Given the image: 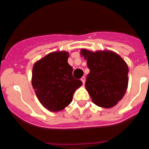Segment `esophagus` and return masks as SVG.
Wrapping results in <instances>:
<instances>
[{
	"label": "esophagus",
	"instance_id": "34e87169",
	"mask_svg": "<svg viewBox=\"0 0 149 149\" xmlns=\"http://www.w3.org/2000/svg\"><path fill=\"white\" fill-rule=\"evenodd\" d=\"M81 80V81H82L83 84H84V83H85V77H82Z\"/></svg>",
	"mask_w": 149,
	"mask_h": 149
}]
</instances>
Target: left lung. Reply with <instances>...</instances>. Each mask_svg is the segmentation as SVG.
Segmentation results:
<instances>
[{
  "label": "left lung",
  "instance_id": "1",
  "mask_svg": "<svg viewBox=\"0 0 149 149\" xmlns=\"http://www.w3.org/2000/svg\"><path fill=\"white\" fill-rule=\"evenodd\" d=\"M90 72L85 87L97 106L112 108L125 96L128 87V68L123 59L111 51L91 52L81 49Z\"/></svg>",
  "mask_w": 149,
  "mask_h": 149
}]
</instances>
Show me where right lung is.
Instances as JSON below:
<instances>
[{
    "label": "right lung",
    "instance_id": "right-lung-1",
    "mask_svg": "<svg viewBox=\"0 0 149 149\" xmlns=\"http://www.w3.org/2000/svg\"><path fill=\"white\" fill-rule=\"evenodd\" d=\"M68 52H51L37 61L33 68L32 84L40 102L47 109L58 112L67 107L82 81L72 76Z\"/></svg>",
    "mask_w": 149,
    "mask_h": 149
}]
</instances>
